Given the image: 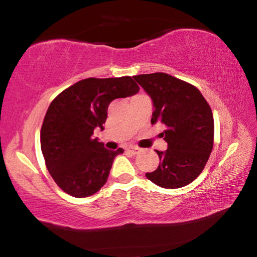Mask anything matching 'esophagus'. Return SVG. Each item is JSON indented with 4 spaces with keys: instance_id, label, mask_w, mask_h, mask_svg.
I'll list each match as a JSON object with an SVG mask.
<instances>
[{
    "instance_id": "1",
    "label": "esophagus",
    "mask_w": 257,
    "mask_h": 257,
    "mask_svg": "<svg viewBox=\"0 0 257 257\" xmlns=\"http://www.w3.org/2000/svg\"><path fill=\"white\" fill-rule=\"evenodd\" d=\"M128 151H129V152H132V153H133V154H137V153H138V152H139V151H141V149H139V147H138V146H130V147H129V149H128Z\"/></svg>"
}]
</instances>
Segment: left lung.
Returning a JSON list of instances; mask_svg holds the SVG:
<instances>
[{
    "label": "left lung",
    "mask_w": 257,
    "mask_h": 257,
    "mask_svg": "<svg viewBox=\"0 0 257 257\" xmlns=\"http://www.w3.org/2000/svg\"><path fill=\"white\" fill-rule=\"evenodd\" d=\"M153 99L151 123H163L168 143L165 152L156 151L158 169L146 177L163 188H180L201 175L214 142L211 106L194 85L164 72L135 76Z\"/></svg>",
    "instance_id": "8db88e82"
}]
</instances>
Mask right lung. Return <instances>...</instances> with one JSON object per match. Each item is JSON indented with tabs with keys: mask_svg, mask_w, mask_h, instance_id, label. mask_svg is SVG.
<instances>
[{
	"mask_svg": "<svg viewBox=\"0 0 257 257\" xmlns=\"http://www.w3.org/2000/svg\"><path fill=\"white\" fill-rule=\"evenodd\" d=\"M132 77L87 78L51 102L41 129V149L51 177L73 197L92 196L105 185L113 160L123 150L108 151L97 139L107 107L115 98L138 93Z\"/></svg>",
	"mask_w": 257,
	"mask_h": 257,
	"instance_id": "1",
	"label": "right lung"
}]
</instances>
